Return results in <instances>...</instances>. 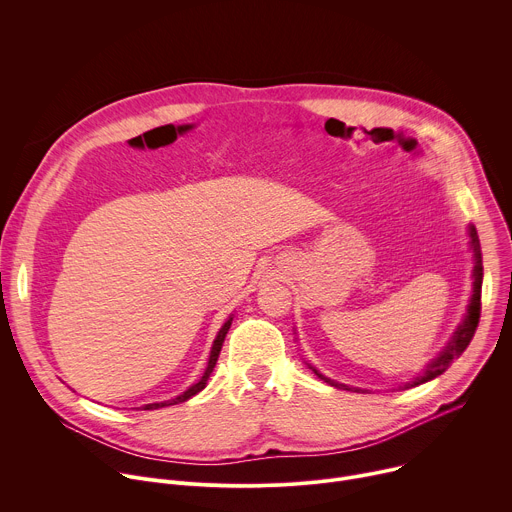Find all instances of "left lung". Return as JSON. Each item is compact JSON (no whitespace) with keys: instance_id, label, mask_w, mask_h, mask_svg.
Here are the masks:
<instances>
[{"instance_id":"obj_1","label":"left lung","mask_w":512,"mask_h":512,"mask_svg":"<svg viewBox=\"0 0 512 512\" xmlns=\"http://www.w3.org/2000/svg\"><path fill=\"white\" fill-rule=\"evenodd\" d=\"M468 237H470V251L474 255V269H472V296H470V304L466 308V314H464V320L458 324L456 332L452 334V338L448 340V344L442 348V352L437 354L431 362H427V367L415 375L409 383L401 385L399 389H411V387H417V385H423L435 377H440L442 373L448 371L450 364L460 358V354L468 348L476 328H478V320H480V294H482V253H480V239H478V233H476V227L474 225H468ZM308 367L318 375V379H322L324 383L336 387V389H346V391H356L360 393L362 389L358 387H348V385H342V383H336L328 377H324L322 373H318L312 364H308ZM364 393V391H362Z\"/></svg>"}]
</instances>
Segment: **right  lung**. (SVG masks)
Wrapping results in <instances>:
<instances>
[{
  "label": "right lung",
  "mask_w": 512,
  "mask_h": 512,
  "mask_svg": "<svg viewBox=\"0 0 512 512\" xmlns=\"http://www.w3.org/2000/svg\"><path fill=\"white\" fill-rule=\"evenodd\" d=\"M233 316H235V314H231V316L227 318V322L221 326V330L216 332V338H214V342H212L210 356H208V362H206V369H204V373H202L200 381H198V383H194L192 387H188L184 393H180V395H178V397H174V399L160 401V403H148V405H143V409L154 411V409H162V407H168V405L184 403V401H188L190 397H194L196 393H200V391L206 387V383H208V379H210V375H212V371H214V364H216V360H218V354H221V348H223L225 336H227V332H229V328H231V324H233Z\"/></svg>",
  "instance_id": "obj_1"
}]
</instances>
